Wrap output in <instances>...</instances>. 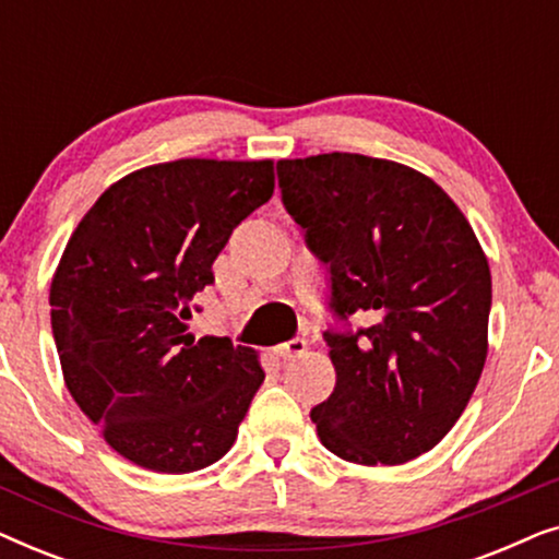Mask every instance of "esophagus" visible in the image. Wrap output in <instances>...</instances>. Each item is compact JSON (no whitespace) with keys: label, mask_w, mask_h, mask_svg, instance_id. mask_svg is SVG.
Instances as JSON below:
<instances>
[{"label":"esophagus","mask_w":559,"mask_h":559,"mask_svg":"<svg viewBox=\"0 0 559 559\" xmlns=\"http://www.w3.org/2000/svg\"><path fill=\"white\" fill-rule=\"evenodd\" d=\"M274 356L280 358H295V356H302L305 350H308V341L305 338H289L285 343H280V346H274Z\"/></svg>","instance_id":"obj_1"}]
</instances>
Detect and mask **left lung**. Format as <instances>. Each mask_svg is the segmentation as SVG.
Segmentation results:
<instances>
[{
	"mask_svg": "<svg viewBox=\"0 0 559 559\" xmlns=\"http://www.w3.org/2000/svg\"><path fill=\"white\" fill-rule=\"evenodd\" d=\"M277 178L328 270L335 386L310 412L320 442L358 465L407 463L445 438L484 371L491 272L476 234L445 190L389 159H280Z\"/></svg>",
	"mask_w": 559,
	"mask_h": 559,
	"instance_id": "8db88e82",
	"label": "left lung"
}]
</instances>
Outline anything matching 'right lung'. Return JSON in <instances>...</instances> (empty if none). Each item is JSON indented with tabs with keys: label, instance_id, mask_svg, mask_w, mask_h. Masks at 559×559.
Masks as SVG:
<instances>
[{
	"label": "right lung",
	"instance_id": "right-lung-1",
	"mask_svg": "<svg viewBox=\"0 0 559 559\" xmlns=\"http://www.w3.org/2000/svg\"><path fill=\"white\" fill-rule=\"evenodd\" d=\"M272 193V159H175L114 182L68 239L52 338L68 392L127 461L190 473L234 445L264 371L188 320L228 236Z\"/></svg>",
	"mask_w": 559,
	"mask_h": 559
}]
</instances>
